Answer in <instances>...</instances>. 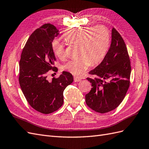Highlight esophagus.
<instances>
[{
    "instance_id": "1",
    "label": "esophagus",
    "mask_w": 149,
    "mask_h": 149,
    "mask_svg": "<svg viewBox=\"0 0 149 149\" xmlns=\"http://www.w3.org/2000/svg\"><path fill=\"white\" fill-rule=\"evenodd\" d=\"M81 80V79L78 77H74V81L75 82H79Z\"/></svg>"
}]
</instances>
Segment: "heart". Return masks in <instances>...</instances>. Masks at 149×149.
I'll return each mask as SVG.
<instances>
[{
    "label": "heart",
    "instance_id": "b5f03b06",
    "mask_svg": "<svg viewBox=\"0 0 149 149\" xmlns=\"http://www.w3.org/2000/svg\"><path fill=\"white\" fill-rule=\"evenodd\" d=\"M63 39L70 44L79 45V57L68 60L63 69L75 76L81 75L91 64L95 65L101 62L108 52L110 43L108 29L103 26L95 27H76L67 30ZM55 55L62 58L65 55L63 43L55 39L52 42Z\"/></svg>",
    "mask_w": 149,
    "mask_h": 149
}]
</instances>
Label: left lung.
<instances>
[{
	"label": "left lung",
	"mask_w": 149,
	"mask_h": 149,
	"mask_svg": "<svg viewBox=\"0 0 149 149\" xmlns=\"http://www.w3.org/2000/svg\"><path fill=\"white\" fill-rule=\"evenodd\" d=\"M89 74L94 77L87 78L93 87L86 95L87 105L100 113L116 108L129 88L131 65L124 40L114 28L108 52L101 63Z\"/></svg>",
	"instance_id": "8db88e82"
}]
</instances>
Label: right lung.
Masks as SVG:
<instances>
[{"label": "right lung", "mask_w": 149, "mask_h": 149, "mask_svg": "<svg viewBox=\"0 0 149 149\" xmlns=\"http://www.w3.org/2000/svg\"><path fill=\"white\" fill-rule=\"evenodd\" d=\"M58 35V29L49 23L36 29L26 42L19 61V82L22 93L29 105L43 114L62 106L63 91L74 81L72 75L65 71L51 81L47 78L49 70H58L53 66L56 58L52 42Z\"/></svg>", "instance_id": "add662e5"}]
</instances>
